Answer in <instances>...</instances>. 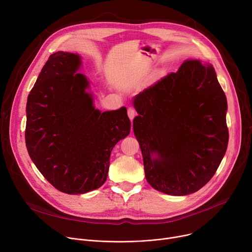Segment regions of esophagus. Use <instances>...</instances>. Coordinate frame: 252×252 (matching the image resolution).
Wrapping results in <instances>:
<instances>
[{"label": "esophagus", "instance_id": "34e87169", "mask_svg": "<svg viewBox=\"0 0 252 252\" xmlns=\"http://www.w3.org/2000/svg\"><path fill=\"white\" fill-rule=\"evenodd\" d=\"M136 114H137V112H136L135 108H133V107H129V108L127 109V115H128V117H129L130 121H133L134 117L136 116Z\"/></svg>", "mask_w": 252, "mask_h": 252}]
</instances>
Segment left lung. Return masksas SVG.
<instances>
[{"instance_id":"8db88e82","label":"left lung","mask_w":252,"mask_h":252,"mask_svg":"<svg viewBox=\"0 0 252 252\" xmlns=\"http://www.w3.org/2000/svg\"><path fill=\"white\" fill-rule=\"evenodd\" d=\"M134 133L147 182L184 196L214 177L227 151V98L214 66L185 61L134 98Z\"/></svg>"}]
</instances>
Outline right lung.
<instances>
[{"label":"right lung","mask_w":252,"mask_h":252,"mask_svg":"<svg viewBox=\"0 0 252 252\" xmlns=\"http://www.w3.org/2000/svg\"><path fill=\"white\" fill-rule=\"evenodd\" d=\"M81 57L52 54L26 103L25 144L45 179L66 194L100 188L107 179L115 144L130 131L126 108L101 112L87 91Z\"/></svg>","instance_id":"obj_1"}]
</instances>
